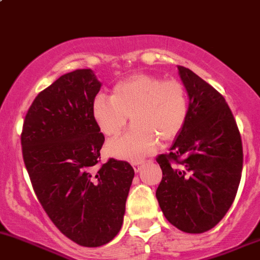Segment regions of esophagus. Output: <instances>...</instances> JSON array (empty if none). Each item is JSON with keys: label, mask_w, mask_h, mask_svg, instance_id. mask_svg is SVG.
<instances>
[{"label": "esophagus", "mask_w": 260, "mask_h": 260, "mask_svg": "<svg viewBox=\"0 0 260 260\" xmlns=\"http://www.w3.org/2000/svg\"><path fill=\"white\" fill-rule=\"evenodd\" d=\"M143 167H144V162H141V161L133 162V168H134V171H135V173H139Z\"/></svg>", "instance_id": "1"}]
</instances>
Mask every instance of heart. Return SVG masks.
I'll return each instance as SVG.
<instances>
[{"instance_id": "1", "label": "heart", "mask_w": 260, "mask_h": 260, "mask_svg": "<svg viewBox=\"0 0 260 260\" xmlns=\"http://www.w3.org/2000/svg\"><path fill=\"white\" fill-rule=\"evenodd\" d=\"M189 111L186 90L176 80L152 75H134L114 87L111 98L98 95L92 103V116L101 133L115 136L131 120L134 126L106 145L115 159H143L162 141L175 139L185 125Z\"/></svg>"}]
</instances>
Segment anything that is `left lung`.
<instances>
[{
    "mask_svg": "<svg viewBox=\"0 0 260 260\" xmlns=\"http://www.w3.org/2000/svg\"><path fill=\"white\" fill-rule=\"evenodd\" d=\"M178 70L188 92V117L169 154L156 159L162 170L156 198L169 223L200 234L214 228L234 202L242 139L225 99L189 69Z\"/></svg>",
    "mask_w": 260,
    "mask_h": 260,
    "instance_id": "8db88e82",
    "label": "left lung"
}]
</instances>
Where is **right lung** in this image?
Segmentation results:
<instances>
[{
  "instance_id": "add662e5",
  "label": "right lung",
  "mask_w": 260,
  "mask_h": 260,
  "mask_svg": "<svg viewBox=\"0 0 260 260\" xmlns=\"http://www.w3.org/2000/svg\"><path fill=\"white\" fill-rule=\"evenodd\" d=\"M101 85L91 69L60 76L36 96L21 134L37 199L57 229L82 247L116 237L135 174L115 159L96 167L105 141L92 116Z\"/></svg>"
}]
</instances>
